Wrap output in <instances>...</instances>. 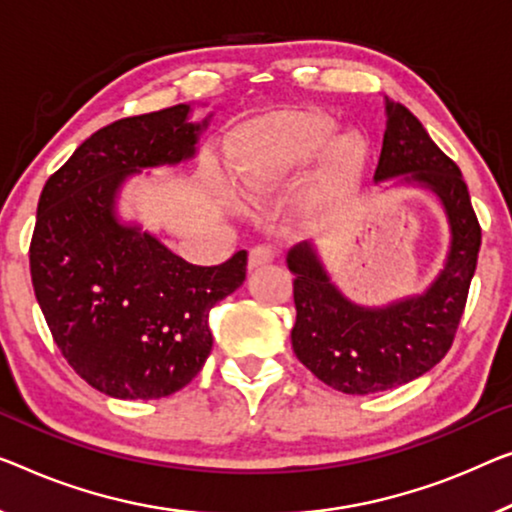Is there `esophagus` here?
Masks as SVG:
<instances>
[{"label": "esophagus", "instance_id": "1", "mask_svg": "<svg viewBox=\"0 0 512 512\" xmlns=\"http://www.w3.org/2000/svg\"><path fill=\"white\" fill-rule=\"evenodd\" d=\"M273 262V250L269 246H255L248 255V269L255 271L259 266H266Z\"/></svg>", "mask_w": 512, "mask_h": 512}]
</instances>
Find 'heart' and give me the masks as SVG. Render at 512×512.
I'll use <instances>...</instances> for the list:
<instances>
[{"label":"heart","instance_id":"1","mask_svg":"<svg viewBox=\"0 0 512 512\" xmlns=\"http://www.w3.org/2000/svg\"><path fill=\"white\" fill-rule=\"evenodd\" d=\"M370 163V144L361 133H340L333 117L317 110H280L248 121L230 149V186L248 202L273 200L310 179L296 220L329 216L354 200Z\"/></svg>","mask_w":512,"mask_h":512}]
</instances>
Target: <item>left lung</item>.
<instances>
[{"mask_svg": "<svg viewBox=\"0 0 512 512\" xmlns=\"http://www.w3.org/2000/svg\"><path fill=\"white\" fill-rule=\"evenodd\" d=\"M386 133L375 172L393 190L423 188L437 197L448 223L444 264L423 292L384 305H363L342 292L319 248L289 250L296 324L292 347L299 361L335 391L370 395L409 384L432 370L453 345L474 278L480 225L467 183L421 121L384 96Z\"/></svg>", "mask_w": 512, "mask_h": 512, "instance_id": "left-lung-1", "label": "left lung"}]
</instances>
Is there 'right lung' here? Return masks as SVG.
<instances>
[{"label":"right lung","instance_id":"obj_1","mask_svg":"<svg viewBox=\"0 0 512 512\" xmlns=\"http://www.w3.org/2000/svg\"><path fill=\"white\" fill-rule=\"evenodd\" d=\"M211 117L179 103L114 121L43 186L29 248L36 301L66 361L110 398L158 400L190 384L213 347L211 308L246 280V250L195 266L119 211L133 177L197 156Z\"/></svg>","mask_w":512,"mask_h":512}]
</instances>
